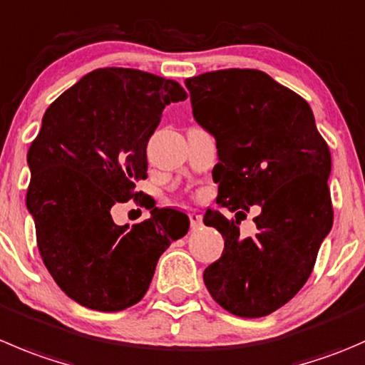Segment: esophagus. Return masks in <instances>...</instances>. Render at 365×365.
Returning a JSON list of instances; mask_svg holds the SVG:
<instances>
[{
  "label": "esophagus",
  "mask_w": 365,
  "mask_h": 365,
  "mask_svg": "<svg viewBox=\"0 0 365 365\" xmlns=\"http://www.w3.org/2000/svg\"><path fill=\"white\" fill-rule=\"evenodd\" d=\"M189 219H190V226H192V230L201 228V225H203V215H201L200 212L190 210L189 212Z\"/></svg>",
  "instance_id": "34e87169"
}]
</instances>
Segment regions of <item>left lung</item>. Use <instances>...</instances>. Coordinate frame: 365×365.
Masks as SVG:
<instances>
[{
  "label": "left lung",
  "instance_id": "8db88e82",
  "mask_svg": "<svg viewBox=\"0 0 365 365\" xmlns=\"http://www.w3.org/2000/svg\"><path fill=\"white\" fill-rule=\"evenodd\" d=\"M192 114L217 143V205L262 212L257 233L240 237V220L207 210L203 222L225 239L203 282L212 298L239 317H264L309 280L334 225L328 176L331 155L310 105L258 69H221L187 78Z\"/></svg>",
  "mask_w": 365,
  "mask_h": 365
}]
</instances>
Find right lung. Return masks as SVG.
<instances>
[{"mask_svg":"<svg viewBox=\"0 0 365 365\" xmlns=\"http://www.w3.org/2000/svg\"><path fill=\"white\" fill-rule=\"evenodd\" d=\"M183 100L178 81L101 67L42 118L28 150L26 207L49 274L87 309L119 312L139 303L160 255L189 230V217L173 208L153 207L150 219L132 226L110 215L115 203L143 196L135 182L148 178V140L165 105Z\"/></svg>","mask_w":365,"mask_h":365,"instance_id":"right-lung-1","label":"right lung"}]
</instances>
